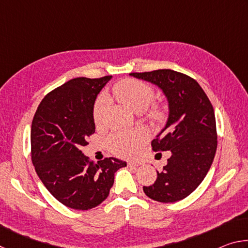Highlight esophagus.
<instances>
[{
  "label": "esophagus",
  "instance_id": "34e87169",
  "mask_svg": "<svg viewBox=\"0 0 248 248\" xmlns=\"http://www.w3.org/2000/svg\"><path fill=\"white\" fill-rule=\"evenodd\" d=\"M142 164L141 162H138V161H131V162H128V166L130 167H138Z\"/></svg>",
  "mask_w": 248,
  "mask_h": 248
}]
</instances>
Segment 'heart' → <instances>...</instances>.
<instances>
[{"label":"heart","instance_id":"1","mask_svg":"<svg viewBox=\"0 0 248 248\" xmlns=\"http://www.w3.org/2000/svg\"><path fill=\"white\" fill-rule=\"evenodd\" d=\"M112 96L131 110L139 112L144 110L152 102L154 92L152 87L143 82L137 81V79H124L114 87ZM105 110H106L105 99L98 98L93 108V118L97 125L103 123ZM162 115V111L157 108H154L150 114L151 118L154 120L161 119ZM143 141V132L141 130L134 129L129 130V131H119L114 133L109 138V145L119 156L131 157L139 153Z\"/></svg>","mask_w":248,"mask_h":248}]
</instances>
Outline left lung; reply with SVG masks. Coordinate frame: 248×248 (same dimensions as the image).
I'll use <instances>...</instances> for the list:
<instances>
[{"label": "left lung", "instance_id": "8db88e82", "mask_svg": "<svg viewBox=\"0 0 248 248\" xmlns=\"http://www.w3.org/2000/svg\"><path fill=\"white\" fill-rule=\"evenodd\" d=\"M129 75L157 86L167 99L169 116L152 148L170 151L171 156L143 191L158 202H176L199 186L212 165L217 145L215 110L198 82L186 74L164 69Z\"/></svg>", "mask_w": 248, "mask_h": 248}]
</instances>
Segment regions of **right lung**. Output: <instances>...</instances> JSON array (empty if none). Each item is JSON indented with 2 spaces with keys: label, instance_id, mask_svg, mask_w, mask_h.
Listing matches in <instances>:
<instances>
[{
  "label": "right lung",
  "instance_id": "add662e5",
  "mask_svg": "<svg viewBox=\"0 0 248 248\" xmlns=\"http://www.w3.org/2000/svg\"><path fill=\"white\" fill-rule=\"evenodd\" d=\"M112 77L70 79L41 100L31 131V161L41 182L71 209L89 210L103 202L115 173L127 163L109 157L90 162L81 151L95 132L96 97Z\"/></svg>",
  "mask_w": 248,
  "mask_h": 248
}]
</instances>
